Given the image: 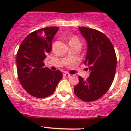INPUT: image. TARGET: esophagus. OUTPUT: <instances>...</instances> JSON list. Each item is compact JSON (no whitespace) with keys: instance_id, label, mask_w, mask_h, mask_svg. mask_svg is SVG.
I'll return each instance as SVG.
<instances>
[{"instance_id":"1","label":"esophagus","mask_w":131,"mask_h":131,"mask_svg":"<svg viewBox=\"0 0 131 131\" xmlns=\"http://www.w3.org/2000/svg\"><path fill=\"white\" fill-rule=\"evenodd\" d=\"M70 74L68 73V72H64V73H63V76L64 77H70Z\"/></svg>"}]
</instances>
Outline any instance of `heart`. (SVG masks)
<instances>
[{
  "instance_id": "heart-1",
  "label": "heart",
  "mask_w": 131,
  "mask_h": 131,
  "mask_svg": "<svg viewBox=\"0 0 131 131\" xmlns=\"http://www.w3.org/2000/svg\"><path fill=\"white\" fill-rule=\"evenodd\" d=\"M70 43L71 42H80L79 39L76 36H72L70 37Z\"/></svg>"
}]
</instances>
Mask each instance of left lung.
I'll list each match as a JSON object with an SVG mask.
<instances>
[{
  "label": "left lung",
  "mask_w": 131,
  "mask_h": 131,
  "mask_svg": "<svg viewBox=\"0 0 131 131\" xmlns=\"http://www.w3.org/2000/svg\"><path fill=\"white\" fill-rule=\"evenodd\" d=\"M88 42V52L84 64L91 74L87 80L79 77V82L74 88L79 98L86 102L102 97L110 88L117 67V56L113 44L103 33L88 27H79Z\"/></svg>",
  "instance_id": "obj_1"
}]
</instances>
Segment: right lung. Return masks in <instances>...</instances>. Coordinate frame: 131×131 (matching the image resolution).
Returning <instances> with one entry per match:
<instances>
[{
    "label": "right lung",
    "instance_id": "add662e5",
    "mask_svg": "<svg viewBox=\"0 0 131 131\" xmlns=\"http://www.w3.org/2000/svg\"><path fill=\"white\" fill-rule=\"evenodd\" d=\"M59 29L46 27L30 33L19 47L16 56L17 72L25 90L34 97L43 98L52 94L63 77L59 70L45 67L46 54L52 50V40Z\"/></svg>",
    "mask_w": 131,
    "mask_h": 131
}]
</instances>
